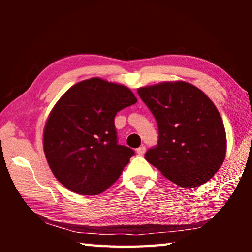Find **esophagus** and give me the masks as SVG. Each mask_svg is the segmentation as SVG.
<instances>
[{
    "label": "esophagus",
    "mask_w": 252,
    "mask_h": 252,
    "mask_svg": "<svg viewBox=\"0 0 252 252\" xmlns=\"http://www.w3.org/2000/svg\"><path fill=\"white\" fill-rule=\"evenodd\" d=\"M144 152H146V147H144V146H141L140 148L136 149V153H138L139 156L144 155Z\"/></svg>",
    "instance_id": "obj_1"
}]
</instances>
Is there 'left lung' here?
Wrapping results in <instances>:
<instances>
[{
  "mask_svg": "<svg viewBox=\"0 0 252 252\" xmlns=\"http://www.w3.org/2000/svg\"><path fill=\"white\" fill-rule=\"evenodd\" d=\"M155 116L159 141L146 160L182 188L206 183L223 163L227 136L218 109L204 93L185 81L138 89Z\"/></svg>",
  "mask_w": 252,
  "mask_h": 252,
  "instance_id": "1",
  "label": "left lung"
}]
</instances>
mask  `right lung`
<instances>
[{
  "mask_svg": "<svg viewBox=\"0 0 252 252\" xmlns=\"http://www.w3.org/2000/svg\"><path fill=\"white\" fill-rule=\"evenodd\" d=\"M136 101L126 85L100 78L81 81L60 97L43 131L46 161L60 183L95 195L118 180L134 151L118 144L114 117Z\"/></svg>",
  "mask_w": 252,
  "mask_h": 252,
  "instance_id": "1",
  "label": "right lung"
}]
</instances>
